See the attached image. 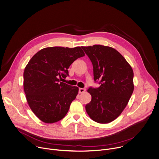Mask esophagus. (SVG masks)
<instances>
[{"mask_svg":"<svg viewBox=\"0 0 159 159\" xmlns=\"http://www.w3.org/2000/svg\"><path fill=\"white\" fill-rule=\"evenodd\" d=\"M85 91V89H84V88H79V92L80 94L83 93Z\"/></svg>","mask_w":159,"mask_h":159,"instance_id":"esophagus-1","label":"esophagus"}]
</instances>
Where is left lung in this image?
<instances>
[{
	"label": "left lung",
	"instance_id": "left-lung-1",
	"mask_svg": "<svg viewBox=\"0 0 159 159\" xmlns=\"http://www.w3.org/2000/svg\"><path fill=\"white\" fill-rule=\"evenodd\" d=\"M93 66L98 88H90L91 102L85 105L90 118L100 124L116 119L127 106L134 91V73L122 55L115 49L102 45L82 46Z\"/></svg>",
	"mask_w": 159,
	"mask_h": 159
}]
</instances>
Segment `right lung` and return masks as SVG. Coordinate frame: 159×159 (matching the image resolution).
<instances>
[{"mask_svg": "<svg viewBox=\"0 0 159 159\" xmlns=\"http://www.w3.org/2000/svg\"><path fill=\"white\" fill-rule=\"evenodd\" d=\"M84 55L80 47L46 48L28 63L23 73L24 91L28 105L42 122L52 124L65 117L79 88L60 81L68 75L71 64Z\"/></svg>", "mask_w": 159, "mask_h": 159, "instance_id": "right-lung-1", "label": "right lung"}]
</instances>
